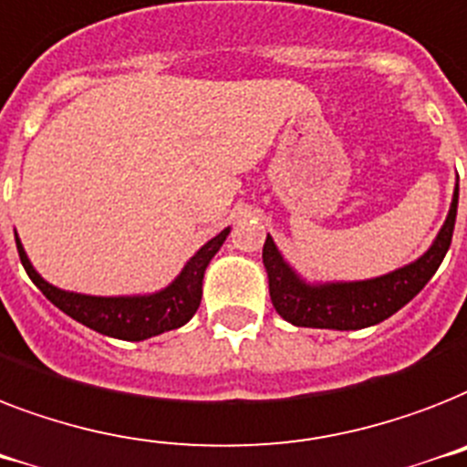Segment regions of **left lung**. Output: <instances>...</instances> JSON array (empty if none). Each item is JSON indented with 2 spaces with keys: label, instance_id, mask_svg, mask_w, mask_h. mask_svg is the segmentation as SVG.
Here are the masks:
<instances>
[{
  "label": "left lung",
  "instance_id": "left-lung-1",
  "mask_svg": "<svg viewBox=\"0 0 467 467\" xmlns=\"http://www.w3.org/2000/svg\"><path fill=\"white\" fill-rule=\"evenodd\" d=\"M458 212V182L453 190L449 216L439 236L422 257L400 270L361 282H327L308 285L289 267L277 245L267 236L263 245V263L270 279V298L275 311L292 326L327 327V330H361L390 318L402 306L422 292L434 277L449 251Z\"/></svg>",
  "mask_w": 467,
  "mask_h": 467
}]
</instances>
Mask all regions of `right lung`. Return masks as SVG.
<instances>
[{
    "label": "right lung",
    "instance_id": "1",
    "mask_svg": "<svg viewBox=\"0 0 467 467\" xmlns=\"http://www.w3.org/2000/svg\"><path fill=\"white\" fill-rule=\"evenodd\" d=\"M229 231L231 229H223L212 241H207L195 255L190 257L181 275L166 289L156 294H144V296H88V294L57 289L33 270L31 260L26 255L18 238L16 248L21 265L33 279V285L38 286L59 311H65L69 318L100 335L140 342V339L154 337L166 330L185 326L195 316V311L200 308V298H202L204 270L216 255V251L222 248Z\"/></svg>",
    "mask_w": 467,
    "mask_h": 467
}]
</instances>
